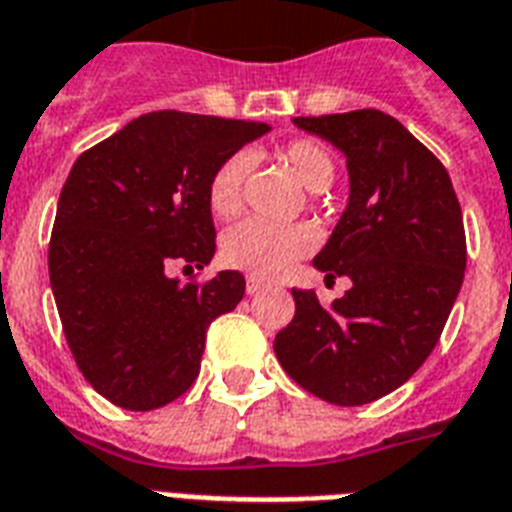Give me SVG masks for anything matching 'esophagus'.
<instances>
[{
	"label": "esophagus",
	"mask_w": 512,
	"mask_h": 512,
	"mask_svg": "<svg viewBox=\"0 0 512 512\" xmlns=\"http://www.w3.org/2000/svg\"><path fill=\"white\" fill-rule=\"evenodd\" d=\"M265 284L257 282V279H247V295H257V292H263Z\"/></svg>",
	"instance_id": "1"
}]
</instances>
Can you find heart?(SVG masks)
<instances>
[{
  "mask_svg": "<svg viewBox=\"0 0 512 512\" xmlns=\"http://www.w3.org/2000/svg\"><path fill=\"white\" fill-rule=\"evenodd\" d=\"M279 158L311 193L333 185L335 161L327 147L319 142L298 139L284 144ZM249 169H252V158L247 152H236L214 171L209 182V209L214 217L230 220L241 212ZM311 249H314V233L303 225H268L260 220H247L225 233L220 252L230 268L249 273L252 279H276L284 271H290Z\"/></svg>",
  "mask_w": 512,
  "mask_h": 512,
  "instance_id": "obj_1",
  "label": "heart"
}]
</instances>
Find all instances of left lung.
Listing matches in <instances>:
<instances>
[{
  "mask_svg": "<svg viewBox=\"0 0 512 512\" xmlns=\"http://www.w3.org/2000/svg\"><path fill=\"white\" fill-rule=\"evenodd\" d=\"M295 126L343 152L349 201L314 268L349 276L325 308L292 290L295 317L273 351L292 381L333 405L395 392L435 349L462 290V206L443 163L378 109L295 117Z\"/></svg>",
  "mask_w": 512,
  "mask_h": 512,
  "instance_id": "8db88e82",
  "label": "left lung"
}]
</instances>
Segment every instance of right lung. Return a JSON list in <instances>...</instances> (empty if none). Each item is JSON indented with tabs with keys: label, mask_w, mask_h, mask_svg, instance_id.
I'll list each match as a JSON object with an SVG mask.
<instances>
[{
	"label": "right lung",
	"mask_w": 512,
	"mask_h": 512,
	"mask_svg": "<svg viewBox=\"0 0 512 512\" xmlns=\"http://www.w3.org/2000/svg\"><path fill=\"white\" fill-rule=\"evenodd\" d=\"M268 123L147 112L83 152L66 177L48 268L77 368L126 411L163 408L193 386L206 327L244 298V276L171 279L214 257L209 182Z\"/></svg>",
	"instance_id": "obj_1"
}]
</instances>
